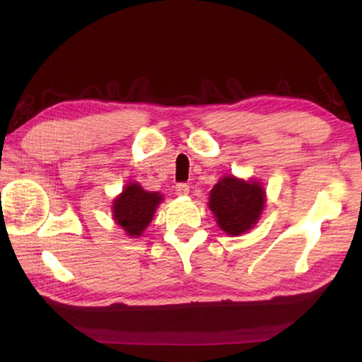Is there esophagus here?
Instances as JSON below:
<instances>
[{
  "label": "esophagus",
  "instance_id": "34e87169",
  "mask_svg": "<svg viewBox=\"0 0 362 362\" xmlns=\"http://www.w3.org/2000/svg\"><path fill=\"white\" fill-rule=\"evenodd\" d=\"M175 193L180 194V196H185V194L189 193V187L187 185V183H177Z\"/></svg>",
  "mask_w": 362,
  "mask_h": 362
}]
</instances>
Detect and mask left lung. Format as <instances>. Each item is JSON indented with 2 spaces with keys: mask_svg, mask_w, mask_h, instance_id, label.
I'll return each mask as SVG.
<instances>
[{
  "mask_svg": "<svg viewBox=\"0 0 362 362\" xmlns=\"http://www.w3.org/2000/svg\"><path fill=\"white\" fill-rule=\"evenodd\" d=\"M265 206V189L255 180L233 175L222 177L209 193V209L226 235L238 236L249 231L260 218Z\"/></svg>",
  "mask_w": 362,
  "mask_h": 362,
  "instance_id": "8db88e82",
  "label": "left lung"
}]
</instances>
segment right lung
<instances>
[{"instance_id":"right-lung-1","label":"right lung","mask_w":362,"mask_h":362,"mask_svg":"<svg viewBox=\"0 0 362 362\" xmlns=\"http://www.w3.org/2000/svg\"><path fill=\"white\" fill-rule=\"evenodd\" d=\"M163 201L158 192H145L139 183H127L113 201V218L127 236L139 238L153 220L156 207Z\"/></svg>"}]
</instances>
